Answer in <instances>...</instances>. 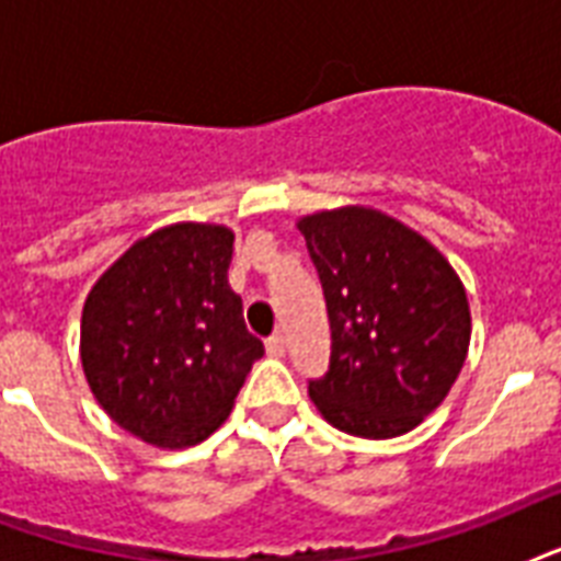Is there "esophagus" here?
<instances>
[{"label":"esophagus","instance_id":"34e87169","mask_svg":"<svg viewBox=\"0 0 561 561\" xmlns=\"http://www.w3.org/2000/svg\"><path fill=\"white\" fill-rule=\"evenodd\" d=\"M264 346H267V352H271V355H276V358H282V355H285V337H282L279 332L271 334V337L264 341Z\"/></svg>","mask_w":561,"mask_h":561}]
</instances>
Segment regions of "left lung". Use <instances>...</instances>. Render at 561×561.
I'll return each instance as SVG.
<instances>
[{"label":"left lung","mask_w":561,"mask_h":561,"mask_svg":"<svg viewBox=\"0 0 561 561\" xmlns=\"http://www.w3.org/2000/svg\"><path fill=\"white\" fill-rule=\"evenodd\" d=\"M323 285L332 355L308 396L337 431L390 439L448 396L469 352L460 276L399 220L364 206L299 220Z\"/></svg>","instance_id":"left-lung-1"}]
</instances>
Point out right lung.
I'll return each mask as SVG.
<instances>
[{"mask_svg": "<svg viewBox=\"0 0 561 561\" xmlns=\"http://www.w3.org/2000/svg\"><path fill=\"white\" fill-rule=\"evenodd\" d=\"M229 259L227 227L174 224L136 241L87 297L81 360L92 396L145 443L206 439L264 355L229 288Z\"/></svg>", "mask_w": 561, "mask_h": 561, "instance_id": "1", "label": "right lung"}]
</instances>
